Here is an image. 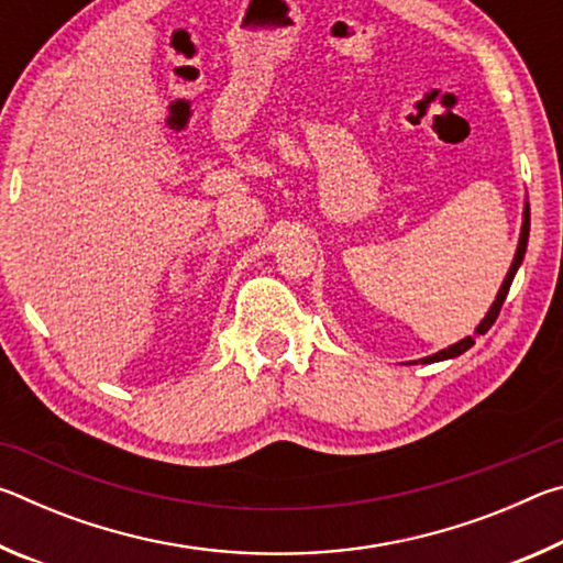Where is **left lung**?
Segmentation results:
<instances>
[{
    "mask_svg": "<svg viewBox=\"0 0 563 563\" xmlns=\"http://www.w3.org/2000/svg\"><path fill=\"white\" fill-rule=\"evenodd\" d=\"M527 241H529V206H527V211H523V225H521L519 247H517V255H514V263H511V268H509V273H507V280H504L501 290H499V295H497V300H494V305H492L489 312H487V318H484V320L479 322V328H476V335H484V332H487V330L494 325V320L499 318V310H501L504 300H507V292H509V288H511V280H514V275H517L519 265H521V261H523V253H527ZM472 345H474V338H464V340L456 342V345L446 347V350H442V352H437V355L424 357L422 362H440V360H450V357L462 355V352H466V350H470Z\"/></svg>",
    "mask_w": 563,
    "mask_h": 563,
    "instance_id": "8db88e82",
    "label": "left lung"
}]
</instances>
